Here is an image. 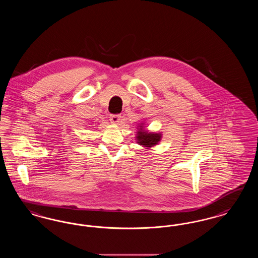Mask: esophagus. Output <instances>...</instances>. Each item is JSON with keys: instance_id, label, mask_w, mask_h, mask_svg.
Here are the masks:
<instances>
[{"instance_id": "obj_1", "label": "esophagus", "mask_w": 258, "mask_h": 258, "mask_svg": "<svg viewBox=\"0 0 258 258\" xmlns=\"http://www.w3.org/2000/svg\"><path fill=\"white\" fill-rule=\"evenodd\" d=\"M109 120L112 124H118L121 121V116L120 115H111L109 117Z\"/></svg>"}]
</instances>
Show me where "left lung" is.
<instances>
[{"instance_id":"obj_1","label":"left lung","mask_w":258,"mask_h":258,"mask_svg":"<svg viewBox=\"0 0 258 258\" xmlns=\"http://www.w3.org/2000/svg\"><path fill=\"white\" fill-rule=\"evenodd\" d=\"M137 131L135 134L136 143L142 146L145 150H151L156 145L159 144L163 134L158 132H150L146 127V122H141L136 126Z\"/></svg>"}]
</instances>
